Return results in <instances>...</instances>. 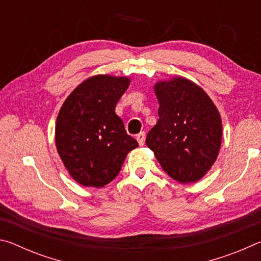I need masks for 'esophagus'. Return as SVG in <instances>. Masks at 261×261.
I'll return each instance as SVG.
<instances>
[{"label":"esophagus","instance_id":"obj_1","mask_svg":"<svg viewBox=\"0 0 261 261\" xmlns=\"http://www.w3.org/2000/svg\"><path fill=\"white\" fill-rule=\"evenodd\" d=\"M145 137H146L145 132H139V134L137 135V141H138L139 145H141V146H143L145 143Z\"/></svg>","mask_w":261,"mask_h":261}]
</instances>
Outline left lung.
Listing matches in <instances>:
<instances>
[{
	"label": "left lung",
	"instance_id": "obj_1",
	"mask_svg": "<svg viewBox=\"0 0 261 261\" xmlns=\"http://www.w3.org/2000/svg\"><path fill=\"white\" fill-rule=\"evenodd\" d=\"M159 121L146 137L162 169L179 183L199 180L218 158L222 122L213 101L191 81L174 78L154 86Z\"/></svg>",
	"mask_w": 261,
	"mask_h": 261
}]
</instances>
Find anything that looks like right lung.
Listing matches in <instances>:
<instances>
[{"instance_id":"1","label":"right lung","mask_w":261,"mask_h":261,"mask_svg":"<svg viewBox=\"0 0 261 261\" xmlns=\"http://www.w3.org/2000/svg\"><path fill=\"white\" fill-rule=\"evenodd\" d=\"M130 79L98 74L71 92L59 113L56 148L71 177L101 188L120 173L127 153L138 146L126 134L115 107Z\"/></svg>"}]
</instances>
